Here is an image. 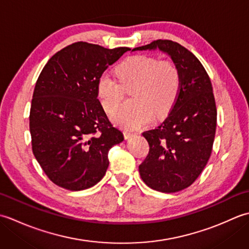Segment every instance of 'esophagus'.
I'll return each instance as SVG.
<instances>
[{"label": "esophagus", "instance_id": "1", "mask_svg": "<svg viewBox=\"0 0 249 249\" xmlns=\"http://www.w3.org/2000/svg\"><path fill=\"white\" fill-rule=\"evenodd\" d=\"M134 135V133H131V131H129V130H124V137H125V139H128V138H130L131 136Z\"/></svg>", "mask_w": 249, "mask_h": 249}]
</instances>
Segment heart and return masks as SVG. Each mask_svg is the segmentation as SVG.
<instances>
[{
	"label": "heart",
	"mask_w": 249,
	"mask_h": 249,
	"mask_svg": "<svg viewBox=\"0 0 249 249\" xmlns=\"http://www.w3.org/2000/svg\"><path fill=\"white\" fill-rule=\"evenodd\" d=\"M116 79L100 76L97 96L104 110L113 114L123 103L126 92H133L134 108H124L113 116L126 129L136 130L150 124L153 116L162 118L173 107L181 88V73L171 60L138 54L116 67Z\"/></svg>",
	"instance_id": "1"
}]
</instances>
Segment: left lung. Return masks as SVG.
<instances>
[{
    "instance_id": "1",
    "label": "left lung",
    "mask_w": 249,
    "mask_h": 249,
    "mask_svg": "<svg viewBox=\"0 0 249 249\" xmlns=\"http://www.w3.org/2000/svg\"><path fill=\"white\" fill-rule=\"evenodd\" d=\"M158 48L181 73L178 98L166 120L144 131L150 151L139 166L143 182L157 192L177 193L190 186L212 153L217 122L212 83L201 62L176 41L158 39L136 50Z\"/></svg>"
}]
</instances>
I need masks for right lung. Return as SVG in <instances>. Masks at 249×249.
<instances>
[{
	"label": "right lung",
	"instance_id": "1",
	"mask_svg": "<svg viewBox=\"0 0 249 249\" xmlns=\"http://www.w3.org/2000/svg\"><path fill=\"white\" fill-rule=\"evenodd\" d=\"M129 48L78 41L57 51L37 79L30 110L32 151L57 186H94L109 166L108 153L124 140L97 98V82Z\"/></svg>",
	"mask_w": 249,
	"mask_h": 249
}]
</instances>
